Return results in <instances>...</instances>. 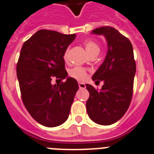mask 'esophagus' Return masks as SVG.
<instances>
[{
    "instance_id": "obj_1",
    "label": "esophagus",
    "mask_w": 154,
    "mask_h": 154,
    "mask_svg": "<svg viewBox=\"0 0 154 154\" xmlns=\"http://www.w3.org/2000/svg\"><path fill=\"white\" fill-rule=\"evenodd\" d=\"M78 85H79V88L81 89H85L86 88V85H85V83H82V82H79L78 83Z\"/></svg>"
}]
</instances>
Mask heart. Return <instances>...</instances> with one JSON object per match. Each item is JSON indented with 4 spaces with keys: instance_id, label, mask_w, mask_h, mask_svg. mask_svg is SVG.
I'll return each instance as SVG.
<instances>
[{
    "instance_id": "obj_1",
    "label": "heart",
    "mask_w": 154,
    "mask_h": 154,
    "mask_svg": "<svg viewBox=\"0 0 154 154\" xmlns=\"http://www.w3.org/2000/svg\"><path fill=\"white\" fill-rule=\"evenodd\" d=\"M85 47L88 54L90 56L98 55L100 51V45L97 43L96 41L93 40H87L85 41ZM69 57V48H66L63 54V59L66 61ZM69 76L77 81H85L87 78L88 73L84 68L81 67H75L69 71Z\"/></svg>"
}]
</instances>
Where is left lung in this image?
<instances>
[{"mask_svg": "<svg viewBox=\"0 0 154 154\" xmlns=\"http://www.w3.org/2000/svg\"><path fill=\"white\" fill-rule=\"evenodd\" d=\"M91 33L106 37L108 51L102 65L92 76L95 82H104L101 90L86 85L89 92L86 108L95 123L110 125L125 115L132 98L136 71L132 45L113 27H99Z\"/></svg>", "mask_w": 154, "mask_h": 154, "instance_id": "1", "label": "left lung"}]
</instances>
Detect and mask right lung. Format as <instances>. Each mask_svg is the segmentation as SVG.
Listing matches in <instances>:
<instances>
[{
    "label": "right lung",
    "mask_w": 154,
    "mask_h": 154,
    "mask_svg": "<svg viewBox=\"0 0 154 154\" xmlns=\"http://www.w3.org/2000/svg\"><path fill=\"white\" fill-rule=\"evenodd\" d=\"M76 34H63L41 29L24 42L16 71L23 103L31 117L45 127L53 128L69 117L79 87L73 77H67L63 54ZM53 78L65 82L52 85Z\"/></svg>",
    "instance_id": "obj_1"
}]
</instances>
